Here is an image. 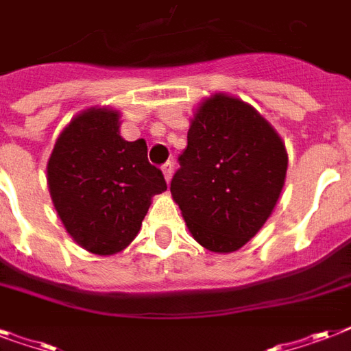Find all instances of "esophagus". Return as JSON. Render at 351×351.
<instances>
[{"label":"esophagus","instance_id":"34e87169","mask_svg":"<svg viewBox=\"0 0 351 351\" xmlns=\"http://www.w3.org/2000/svg\"><path fill=\"white\" fill-rule=\"evenodd\" d=\"M173 169H175V164H173V162H165L164 167H162V173H164L165 182H167V184L171 182V176H173Z\"/></svg>","mask_w":351,"mask_h":351}]
</instances>
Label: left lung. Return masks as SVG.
I'll return each mask as SVG.
<instances>
[{"label":"left lung","instance_id":"1","mask_svg":"<svg viewBox=\"0 0 351 351\" xmlns=\"http://www.w3.org/2000/svg\"><path fill=\"white\" fill-rule=\"evenodd\" d=\"M171 180L187 230L215 253L240 250L277 206L288 171L282 138L255 107L215 93L198 104Z\"/></svg>","mask_w":351,"mask_h":351}]
</instances>
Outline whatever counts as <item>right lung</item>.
I'll use <instances>...</instances> for the list:
<instances>
[{"label":"right lung","mask_w":351,"mask_h":351,"mask_svg":"<svg viewBox=\"0 0 351 351\" xmlns=\"http://www.w3.org/2000/svg\"><path fill=\"white\" fill-rule=\"evenodd\" d=\"M47 184L63 228L84 250L114 255L142 228L151 198L167 189L149 164L145 140L120 136V111L90 107L60 132Z\"/></svg>","instance_id":"add662e5"}]
</instances>
